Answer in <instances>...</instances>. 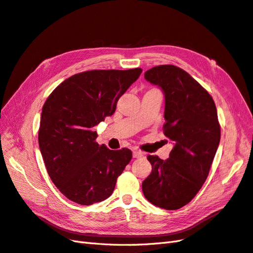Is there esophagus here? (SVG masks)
<instances>
[{"mask_svg": "<svg viewBox=\"0 0 253 253\" xmlns=\"http://www.w3.org/2000/svg\"><path fill=\"white\" fill-rule=\"evenodd\" d=\"M143 156H144V153H143V152H141V151H139V150L133 151V157H134V158H141V157H143Z\"/></svg>", "mask_w": 253, "mask_h": 253, "instance_id": "34e87169", "label": "esophagus"}]
</instances>
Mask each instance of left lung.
<instances>
[{"instance_id": "8db88e82", "label": "left lung", "mask_w": 253, "mask_h": 253, "mask_svg": "<svg viewBox=\"0 0 253 253\" xmlns=\"http://www.w3.org/2000/svg\"><path fill=\"white\" fill-rule=\"evenodd\" d=\"M144 78L164 90V134L175 144L167 160L148 156L152 172L142 182V192L159 208L177 210L193 200L208 177L220 140L216 106L180 67L158 65Z\"/></svg>"}]
</instances>
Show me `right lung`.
<instances>
[{
	"mask_svg": "<svg viewBox=\"0 0 253 253\" xmlns=\"http://www.w3.org/2000/svg\"><path fill=\"white\" fill-rule=\"evenodd\" d=\"M141 72L140 67L82 72L60 83L45 101L39 147L50 179L70 201L88 206L106 200L131 162V150L99 145L93 127L112 116Z\"/></svg>",
	"mask_w": 253,
	"mask_h": 253,
	"instance_id": "add662e5",
	"label": "right lung"
}]
</instances>
